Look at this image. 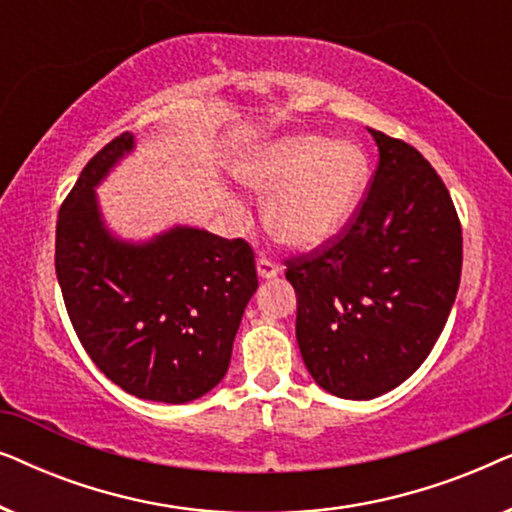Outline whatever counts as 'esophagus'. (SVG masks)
Wrapping results in <instances>:
<instances>
[{
    "instance_id": "34e87169",
    "label": "esophagus",
    "mask_w": 512,
    "mask_h": 512,
    "mask_svg": "<svg viewBox=\"0 0 512 512\" xmlns=\"http://www.w3.org/2000/svg\"><path fill=\"white\" fill-rule=\"evenodd\" d=\"M256 268H258V277H261V279H272V277L279 275V265L275 261H270V258H265V256L258 258Z\"/></svg>"
}]
</instances>
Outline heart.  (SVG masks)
Masks as SVG:
<instances>
[{
	"mask_svg": "<svg viewBox=\"0 0 512 512\" xmlns=\"http://www.w3.org/2000/svg\"><path fill=\"white\" fill-rule=\"evenodd\" d=\"M256 193H270L265 226L279 242L312 249L352 221L366 195L370 163L354 142L293 135L256 151L240 167Z\"/></svg>",
	"mask_w": 512,
	"mask_h": 512,
	"instance_id": "heart-1",
	"label": "heart"
}]
</instances>
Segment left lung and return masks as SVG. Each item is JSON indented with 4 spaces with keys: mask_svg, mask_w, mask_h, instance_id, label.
I'll return each instance as SVG.
<instances>
[{
    "mask_svg": "<svg viewBox=\"0 0 512 512\" xmlns=\"http://www.w3.org/2000/svg\"><path fill=\"white\" fill-rule=\"evenodd\" d=\"M380 163L352 221L286 261L296 338L314 382L354 401L382 396L422 366L461 279V223L443 179L415 146L368 130Z\"/></svg>",
    "mask_w": 512,
    "mask_h": 512,
    "instance_id": "left-lung-1",
    "label": "left lung"
}]
</instances>
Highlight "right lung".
Wrapping results in <instances>:
<instances>
[{
  "instance_id": "1",
  "label": "right lung",
  "mask_w": 512,
  "mask_h": 512,
  "mask_svg": "<svg viewBox=\"0 0 512 512\" xmlns=\"http://www.w3.org/2000/svg\"><path fill=\"white\" fill-rule=\"evenodd\" d=\"M132 146L123 132L83 167L58 214L55 272L83 349L111 382L146 401L188 403L230 366L258 289L254 249L188 226L142 244L111 235L95 186Z\"/></svg>"
}]
</instances>
